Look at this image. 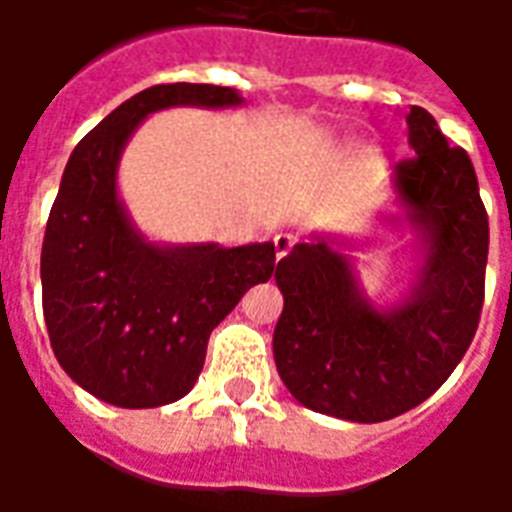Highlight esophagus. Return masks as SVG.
Returning <instances> with one entry per match:
<instances>
[{
  "mask_svg": "<svg viewBox=\"0 0 512 512\" xmlns=\"http://www.w3.org/2000/svg\"><path fill=\"white\" fill-rule=\"evenodd\" d=\"M290 246H293V235H288V233L274 235V249H277V260H282V257L288 255Z\"/></svg>",
  "mask_w": 512,
  "mask_h": 512,
  "instance_id": "34e87169",
  "label": "esophagus"
}]
</instances>
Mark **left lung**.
<instances>
[{"label":"left lung","instance_id":"obj_1","mask_svg":"<svg viewBox=\"0 0 512 512\" xmlns=\"http://www.w3.org/2000/svg\"><path fill=\"white\" fill-rule=\"evenodd\" d=\"M414 158L392 172L381 227H408L417 268L392 299L362 288L359 238L312 233L279 260V378L301 406L348 422H384L439 389L472 345L488 260V216L472 158L450 147L422 106L406 115Z\"/></svg>","mask_w":512,"mask_h":512}]
</instances>
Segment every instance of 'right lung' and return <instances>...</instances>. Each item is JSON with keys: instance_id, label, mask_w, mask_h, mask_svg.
<instances>
[{"instance_id": "1", "label": "right lung", "mask_w": 512, "mask_h": 512, "mask_svg": "<svg viewBox=\"0 0 512 512\" xmlns=\"http://www.w3.org/2000/svg\"><path fill=\"white\" fill-rule=\"evenodd\" d=\"M241 104L233 87H147L106 115L65 164L40 252L43 315L62 370L109 406L156 408L189 395L213 329L277 271L274 241L227 249L147 238L117 189L123 150L147 117Z\"/></svg>"}]
</instances>
